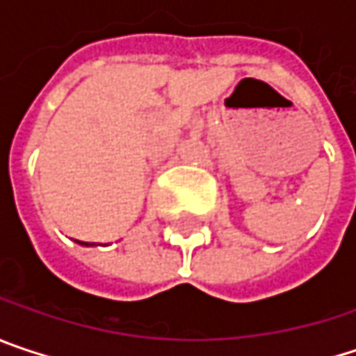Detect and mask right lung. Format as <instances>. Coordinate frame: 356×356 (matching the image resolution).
<instances>
[{
  "label": "right lung",
  "instance_id": "add662e5",
  "mask_svg": "<svg viewBox=\"0 0 356 356\" xmlns=\"http://www.w3.org/2000/svg\"><path fill=\"white\" fill-rule=\"evenodd\" d=\"M81 245H85V247H90L89 243H83V241H81Z\"/></svg>",
  "mask_w": 356,
  "mask_h": 356
}]
</instances>
